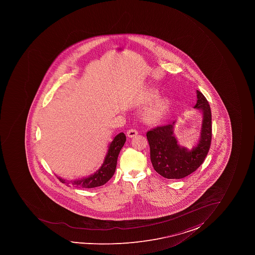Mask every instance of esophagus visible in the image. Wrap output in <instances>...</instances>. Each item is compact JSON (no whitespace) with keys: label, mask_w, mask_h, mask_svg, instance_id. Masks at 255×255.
<instances>
[{"label":"esophagus","mask_w":255,"mask_h":255,"mask_svg":"<svg viewBox=\"0 0 255 255\" xmlns=\"http://www.w3.org/2000/svg\"><path fill=\"white\" fill-rule=\"evenodd\" d=\"M127 135L128 136L130 137V138H133V137L135 136V135H137L138 134V131H137L136 129H130L127 131Z\"/></svg>","instance_id":"34e87169"}]
</instances>
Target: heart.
<instances>
[{
  "label": "heart",
  "instance_id": "heart-1",
  "mask_svg": "<svg viewBox=\"0 0 255 255\" xmlns=\"http://www.w3.org/2000/svg\"><path fill=\"white\" fill-rule=\"evenodd\" d=\"M157 96H158V91H154V90L148 91L144 94V96H142L141 103H149L154 99L156 98ZM169 108V103L168 100H165V99L159 100L147 111L146 114H145L147 121H150V122L159 121L166 114Z\"/></svg>",
  "mask_w": 255,
  "mask_h": 255
}]
</instances>
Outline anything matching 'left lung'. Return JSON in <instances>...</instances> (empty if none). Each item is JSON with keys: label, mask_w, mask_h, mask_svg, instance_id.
<instances>
[{"label": "left lung", "mask_w": 255, "mask_h": 255, "mask_svg": "<svg viewBox=\"0 0 255 255\" xmlns=\"http://www.w3.org/2000/svg\"><path fill=\"white\" fill-rule=\"evenodd\" d=\"M196 105L203 115L201 136L196 147L191 151L177 144L173 133V124L157 126L147 132L150 149V160L154 170L166 179H182L195 171L206 158L212 139V115L205 96L197 91Z\"/></svg>", "instance_id": "obj_1"}]
</instances>
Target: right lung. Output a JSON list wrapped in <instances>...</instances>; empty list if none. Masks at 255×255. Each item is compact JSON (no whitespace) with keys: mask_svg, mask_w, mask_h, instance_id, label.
Instances as JSON below:
<instances>
[{"mask_svg":"<svg viewBox=\"0 0 255 255\" xmlns=\"http://www.w3.org/2000/svg\"><path fill=\"white\" fill-rule=\"evenodd\" d=\"M126 141V134L124 133L117 134L109 147L108 153L106 154V159L101 169L88 178L75 180L71 182V184L74 185V187H78L82 189H92L106 184V182L112 178L116 172L118 155ZM57 178L61 183L66 184L65 179H62L60 177Z\"/></svg>","mask_w":255,"mask_h":255,"instance_id":"right-lung-1","label":"right lung"}]
</instances>
